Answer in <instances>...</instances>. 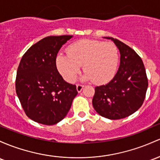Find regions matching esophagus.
<instances>
[{
  "mask_svg": "<svg viewBox=\"0 0 160 160\" xmlns=\"http://www.w3.org/2000/svg\"><path fill=\"white\" fill-rule=\"evenodd\" d=\"M83 88V86L81 85V84H77V90L78 92H81Z\"/></svg>",
  "mask_w": 160,
  "mask_h": 160,
  "instance_id": "1",
  "label": "esophagus"
}]
</instances>
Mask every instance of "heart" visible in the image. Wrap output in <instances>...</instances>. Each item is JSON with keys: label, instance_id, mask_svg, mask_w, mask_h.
<instances>
[{"label": "heart", "instance_id": "1", "mask_svg": "<svg viewBox=\"0 0 160 160\" xmlns=\"http://www.w3.org/2000/svg\"><path fill=\"white\" fill-rule=\"evenodd\" d=\"M118 61V50L114 43L82 39L70 45L67 54H58L55 62L59 73L69 83L74 81L83 65L84 80L103 84L115 77Z\"/></svg>", "mask_w": 160, "mask_h": 160}]
</instances>
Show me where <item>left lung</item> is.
Returning <instances> with one entry per match:
<instances>
[{"label": "left lung", "mask_w": 160, "mask_h": 160, "mask_svg": "<svg viewBox=\"0 0 160 160\" xmlns=\"http://www.w3.org/2000/svg\"><path fill=\"white\" fill-rule=\"evenodd\" d=\"M111 39L120 52V65L113 79L105 85L96 87L92 106L99 115L117 120L132 115L144 101L148 87L143 61L135 52L118 39Z\"/></svg>", "instance_id": "8db88e82"}]
</instances>
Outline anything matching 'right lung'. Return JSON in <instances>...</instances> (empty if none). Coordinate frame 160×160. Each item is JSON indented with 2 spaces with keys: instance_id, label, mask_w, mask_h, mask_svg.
Returning <instances> with one entry per match:
<instances>
[{
  "instance_id": "add662e5",
  "label": "right lung",
  "mask_w": 160,
  "mask_h": 160,
  "mask_svg": "<svg viewBox=\"0 0 160 160\" xmlns=\"http://www.w3.org/2000/svg\"><path fill=\"white\" fill-rule=\"evenodd\" d=\"M73 36H48L34 44L22 57L16 92L26 115L34 122L53 125L61 122L77 96L75 85L67 83L56 67V56Z\"/></svg>"
}]
</instances>
